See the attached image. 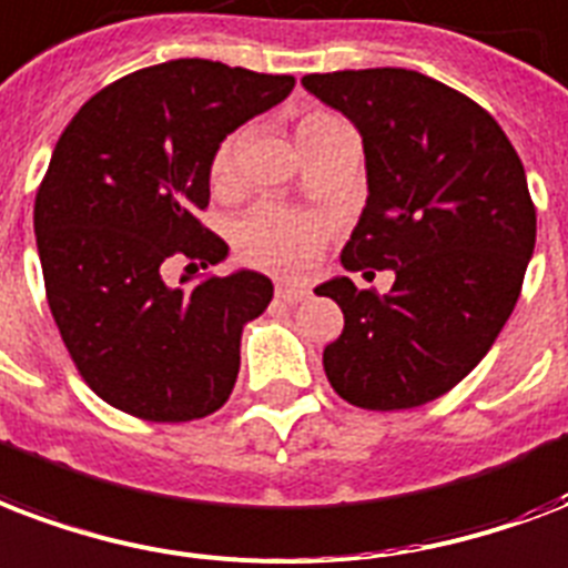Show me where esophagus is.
<instances>
[{
  "instance_id": "34e87169",
  "label": "esophagus",
  "mask_w": 568,
  "mask_h": 568,
  "mask_svg": "<svg viewBox=\"0 0 568 568\" xmlns=\"http://www.w3.org/2000/svg\"><path fill=\"white\" fill-rule=\"evenodd\" d=\"M274 294H276V301H283V303H297V301H303V297H306V288H303V285H292V283H276V288H274Z\"/></svg>"
}]
</instances>
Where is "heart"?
Masks as SVG:
<instances>
[{
  "label": "heart",
  "instance_id": "b5f03b06",
  "mask_svg": "<svg viewBox=\"0 0 568 568\" xmlns=\"http://www.w3.org/2000/svg\"><path fill=\"white\" fill-rule=\"evenodd\" d=\"M345 133H354V130L348 128V121L331 110H313L297 121V142H301L303 154H310L324 142L345 136ZM237 145H241L237 133H232L216 145L214 160H211L214 184H226L235 175ZM324 232L327 229L318 216L288 211V207L280 205H262L255 207L246 220H241L237 250L250 265L276 271V274H294L313 258V253L324 241Z\"/></svg>",
  "mask_w": 568,
  "mask_h": 568
}]
</instances>
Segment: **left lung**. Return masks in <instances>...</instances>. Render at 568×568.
Here are the masks:
<instances>
[{
    "label": "left lung",
    "mask_w": 568,
    "mask_h": 568,
    "mask_svg": "<svg viewBox=\"0 0 568 568\" xmlns=\"http://www.w3.org/2000/svg\"><path fill=\"white\" fill-rule=\"evenodd\" d=\"M303 85L352 119L366 151L369 196L342 267L396 274L387 294L348 276L315 288L345 315L324 372L357 408H419L456 387L513 315L536 244L525 166L479 103L426 73H306Z\"/></svg>",
    "instance_id": "8db88e82"
}]
</instances>
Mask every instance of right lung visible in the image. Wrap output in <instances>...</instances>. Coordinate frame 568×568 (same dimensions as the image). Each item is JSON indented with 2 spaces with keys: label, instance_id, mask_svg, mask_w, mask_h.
Listing matches in <instances>:
<instances>
[{
  "label": "right lung",
  "instance_id": "obj_1",
  "mask_svg": "<svg viewBox=\"0 0 568 568\" xmlns=\"http://www.w3.org/2000/svg\"><path fill=\"white\" fill-rule=\"evenodd\" d=\"M292 89L288 73L175 59L110 82L55 142L34 196L43 288L73 366L112 408L187 423L232 396L241 331L274 285L237 271L175 288L166 267L226 258L199 220L214 151Z\"/></svg>",
  "mask_w": 568,
  "mask_h": 568
}]
</instances>
